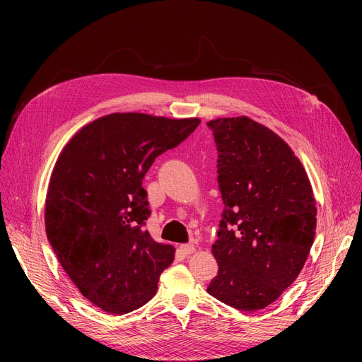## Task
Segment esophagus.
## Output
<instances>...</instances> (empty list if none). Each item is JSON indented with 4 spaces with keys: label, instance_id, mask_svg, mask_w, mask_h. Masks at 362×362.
<instances>
[{
    "label": "esophagus",
    "instance_id": "esophagus-1",
    "mask_svg": "<svg viewBox=\"0 0 362 362\" xmlns=\"http://www.w3.org/2000/svg\"><path fill=\"white\" fill-rule=\"evenodd\" d=\"M181 250H182L184 255H192L193 252L196 250V247H194V245H182Z\"/></svg>",
    "mask_w": 362,
    "mask_h": 362
}]
</instances>
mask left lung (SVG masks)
Instances as JSON below:
<instances>
[{"instance_id":"left-lung-1","label":"left lung","mask_w":362,"mask_h":362,"mask_svg":"<svg viewBox=\"0 0 362 362\" xmlns=\"http://www.w3.org/2000/svg\"><path fill=\"white\" fill-rule=\"evenodd\" d=\"M206 125L225 205L211 247L218 273L206 291L240 311H258L291 286L308 258L317 223L313 187L300 160L267 127L246 116Z\"/></svg>"}]
</instances>
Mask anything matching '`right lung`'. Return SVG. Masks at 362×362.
Masks as SVG:
<instances>
[{"label":"right lung","mask_w":362,"mask_h":362,"mask_svg":"<svg viewBox=\"0 0 362 362\" xmlns=\"http://www.w3.org/2000/svg\"><path fill=\"white\" fill-rule=\"evenodd\" d=\"M199 124L112 113L83 127L60 152L47 192V237L75 287L105 313L144 306L172 264L175 247L145 229L151 211L141 180Z\"/></svg>","instance_id":"1"}]
</instances>
